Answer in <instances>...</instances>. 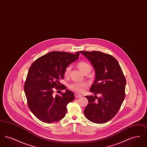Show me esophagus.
<instances>
[{
	"label": "esophagus",
	"instance_id": "34e87169",
	"mask_svg": "<svg viewBox=\"0 0 147 147\" xmlns=\"http://www.w3.org/2000/svg\"><path fill=\"white\" fill-rule=\"evenodd\" d=\"M74 95H75V97L76 98H80V97H81V96H82V95H81L78 94H76Z\"/></svg>",
	"mask_w": 147,
	"mask_h": 147
}]
</instances>
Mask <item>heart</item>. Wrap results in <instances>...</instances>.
I'll return each instance as SVG.
<instances>
[{"label": "heart", "instance_id": "1", "mask_svg": "<svg viewBox=\"0 0 147 147\" xmlns=\"http://www.w3.org/2000/svg\"><path fill=\"white\" fill-rule=\"evenodd\" d=\"M78 68L81 70L84 74H89L92 69L91 65L89 63L85 62L80 61L77 63ZM71 67L70 66H68L64 70V75L65 77H68L70 74ZM88 86V84L85 82H80V83H74L70 84L69 88L73 91H76L78 92H82L84 89Z\"/></svg>", "mask_w": 147, "mask_h": 147}]
</instances>
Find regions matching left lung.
<instances>
[{
	"label": "left lung",
	"mask_w": 147,
	"mask_h": 147,
	"mask_svg": "<svg viewBox=\"0 0 147 147\" xmlns=\"http://www.w3.org/2000/svg\"><path fill=\"white\" fill-rule=\"evenodd\" d=\"M91 62L96 78L90 90L101 96H86L85 117L94 123H104L117 114L125 98L126 80L118 61L100 51H80Z\"/></svg>",
	"instance_id": "obj_1"
}]
</instances>
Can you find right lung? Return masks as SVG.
<instances>
[{
    "instance_id": "1",
    "label": "right lung",
    "mask_w": 147,
    "mask_h": 147,
    "mask_svg": "<svg viewBox=\"0 0 147 147\" xmlns=\"http://www.w3.org/2000/svg\"><path fill=\"white\" fill-rule=\"evenodd\" d=\"M79 56V52L72 54L53 51L38 58L30 66L24 91L30 110L42 122H56L65 116L67 105L74 100V95L67 89L61 95H54V88L65 89L60 80L64 78L65 69Z\"/></svg>"
}]
</instances>
